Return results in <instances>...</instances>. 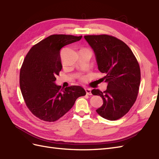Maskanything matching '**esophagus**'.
Instances as JSON below:
<instances>
[{
    "mask_svg": "<svg viewBox=\"0 0 159 159\" xmlns=\"http://www.w3.org/2000/svg\"><path fill=\"white\" fill-rule=\"evenodd\" d=\"M86 94L88 95H91L92 93H91V89L90 88H86Z\"/></svg>",
    "mask_w": 159,
    "mask_h": 159,
    "instance_id": "34e87169",
    "label": "esophagus"
}]
</instances>
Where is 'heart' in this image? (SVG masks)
<instances>
[{
  "label": "heart",
  "mask_w": 159,
  "mask_h": 159,
  "mask_svg": "<svg viewBox=\"0 0 159 159\" xmlns=\"http://www.w3.org/2000/svg\"><path fill=\"white\" fill-rule=\"evenodd\" d=\"M82 50H87V49H82Z\"/></svg>",
  "instance_id": "b5f03b06"
}]
</instances>
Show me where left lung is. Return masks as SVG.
<instances>
[{"label": "left lung", "instance_id": "1", "mask_svg": "<svg viewBox=\"0 0 159 159\" xmlns=\"http://www.w3.org/2000/svg\"><path fill=\"white\" fill-rule=\"evenodd\" d=\"M95 54L102 78L108 84L104 92L92 90L102 97L103 104L96 110L102 117L114 121L124 116L136 100L140 84V69L136 58L125 42L109 35L84 36Z\"/></svg>", "mask_w": 159, "mask_h": 159}]
</instances>
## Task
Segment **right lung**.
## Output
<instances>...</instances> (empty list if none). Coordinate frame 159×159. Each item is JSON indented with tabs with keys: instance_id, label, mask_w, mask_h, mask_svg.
<instances>
[{
	"instance_id": "obj_1",
	"label": "right lung",
	"mask_w": 159,
	"mask_h": 159,
	"mask_svg": "<svg viewBox=\"0 0 159 159\" xmlns=\"http://www.w3.org/2000/svg\"><path fill=\"white\" fill-rule=\"evenodd\" d=\"M82 36L54 34L33 46L20 70L19 84L27 107L32 114L53 122L67 113L76 99L86 92L80 86L61 89L55 84L62 69L60 50Z\"/></svg>"
}]
</instances>
